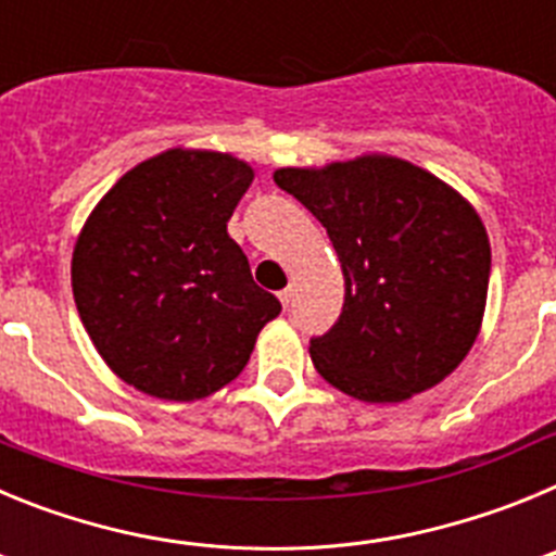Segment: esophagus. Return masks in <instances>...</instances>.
Listing matches in <instances>:
<instances>
[{
    "label": "esophagus",
    "mask_w": 556,
    "mask_h": 556,
    "mask_svg": "<svg viewBox=\"0 0 556 556\" xmlns=\"http://www.w3.org/2000/svg\"><path fill=\"white\" fill-rule=\"evenodd\" d=\"M278 301H281L283 308H289V303H292V289H281V292H278Z\"/></svg>",
    "instance_id": "1"
}]
</instances>
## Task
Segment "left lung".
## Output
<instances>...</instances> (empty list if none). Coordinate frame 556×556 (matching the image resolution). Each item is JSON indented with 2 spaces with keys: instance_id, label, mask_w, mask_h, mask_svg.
I'll return each instance as SVG.
<instances>
[{
  "instance_id": "obj_1",
  "label": "left lung",
  "mask_w": 556,
  "mask_h": 556,
  "mask_svg": "<svg viewBox=\"0 0 556 556\" xmlns=\"http://www.w3.org/2000/svg\"><path fill=\"white\" fill-rule=\"evenodd\" d=\"M275 184L328 230L345 303L312 362L328 384L395 404L440 384L473 348L488 303V230L431 172L390 159L278 169Z\"/></svg>"
}]
</instances>
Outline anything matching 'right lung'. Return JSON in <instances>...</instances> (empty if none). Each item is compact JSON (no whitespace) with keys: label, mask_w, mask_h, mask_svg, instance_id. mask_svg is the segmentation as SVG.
I'll use <instances>...</instances> for the list:
<instances>
[{"label":"right lung","mask_w":556,"mask_h":556,"mask_svg":"<svg viewBox=\"0 0 556 556\" xmlns=\"http://www.w3.org/2000/svg\"><path fill=\"white\" fill-rule=\"evenodd\" d=\"M253 169L223 152L166 150L100 200L72 255L88 337L122 381L164 401L230 384L281 303L228 236Z\"/></svg>","instance_id":"right-lung-1"}]
</instances>
